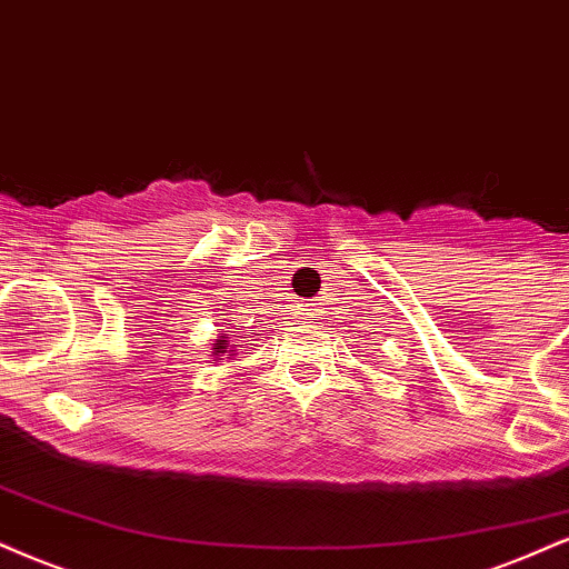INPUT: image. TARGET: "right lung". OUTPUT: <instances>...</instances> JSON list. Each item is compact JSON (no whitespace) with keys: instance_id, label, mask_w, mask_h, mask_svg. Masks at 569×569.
I'll return each mask as SVG.
<instances>
[{"instance_id":"right-lung-1","label":"right lung","mask_w":569,"mask_h":569,"mask_svg":"<svg viewBox=\"0 0 569 569\" xmlns=\"http://www.w3.org/2000/svg\"><path fill=\"white\" fill-rule=\"evenodd\" d=\"M230 337H228V333H224V337H219L217 341H214V347H211V350H214V355H217V360H222V358H219V355H224V352H232L230 350Z\"/></svg>"}]
</instances>
